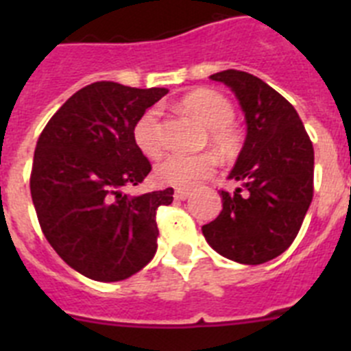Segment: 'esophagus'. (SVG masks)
Listing matches in <instances>:
<instances>
[{
	"label": "esophagus",
	"mask_w": 351,
	"mask_h": 351,
	"mask_svg": "<svg viewBox=\"0 0 351 351\" xmlns=\"http://www.w3.org/2000/svg\"><path fill=\"white\" fill-rule=\"evenodd\" d=\"M188 197H190V191L188 190H176V193H173L176 200H186Z\"/></svg>",
	"instance_id": "esophagus-1"
}]
</instances>
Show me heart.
Returning <instances> with one entry per match:
<instances>
[{"instance_id": "obj_1", "label": "heart", "mask_w": 351, "mask_h": 351, "mask_svg": "<svg viewBox=\"0 0 351 351\" xmlns=\"http://www.w3.org/2000/svg\"><path fill=\"white\" fill-rule=\"evenodd\" d=\"M181 108L197 117L207 128V141L221 156H232L239 151L243 133L234 125V107L221 93L214 89H197L181 100ZM133 141L149 158L160 156L163 151V130L160 110L147 108L133 126ZM214 172L210 154H167L154 167V178L160 184L188 190Z\"/></svg>"}]
</instances>
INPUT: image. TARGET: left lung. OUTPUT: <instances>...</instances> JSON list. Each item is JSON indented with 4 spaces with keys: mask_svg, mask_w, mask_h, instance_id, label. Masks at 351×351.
<instances>
[{
    "mask_svg": "<svg viewBox=\"0 0 351 351\" xmlns=\"http://www.w3.org/2000/svg\"><path fill=\"white\" fill-rule=\"evenodd\" d=\"M226 84L243 107L247 135L230 173L243 182L221 190L223 209L202 226L207 243L246 265H258L290 247L313 200L315 151L293 105L247 71L210 75Z\"/></svg>",
    "mask_w": 351,
    "mask_h": 351,
    "instance_id": "obj_1",
    "label": "left lung"
}]
</instances>
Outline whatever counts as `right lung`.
I'll list each match as a JSON object with an SVG mask.
<instances>
[{
	"label": "right lung",
	"instance_id": "right-lung-1",
	"mask_svg": "<svg viewBox=\"0 0 351 351\" xmlns=\"http://www.w3.org/2000/svg\"><path fill=\"white\" fill-rule=\"evenodd\" d=\"M167 93L93 82L71 95L40 133L29 178L40 228L86 278L126 280L156 253V210L172 204L173 190L130 197L123 188L151 172L133 126Z\"/></svg>",
	"mask_w": 351,
	"mask_h": 351
}]
</instances>
